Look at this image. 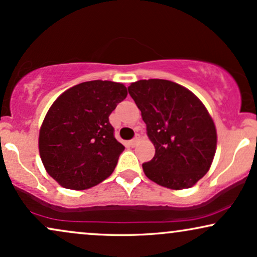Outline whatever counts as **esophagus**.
<instances>
[{"mask_svg": "<svg viewBox=\"0 0 257 257\" xmlns=\"http://www.w3.org/2000/svg\"><path fill=\"white\" fill-rule=\"evenodd\" d=\"M138 141H139V137H135L134 139H131L128 143H130V145H131V147H135V145L138 143Z\"/></svg>", "mask_w": 257, "mask_h": 257, "instance_id": "obj_1", "label": "esophagus"}]
</instances>
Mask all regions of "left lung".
Masks as SVG:
<instances>
[{"label": "left lung", "mask_w": 257, "mask_h": 257, "mask_svg": "<svg viewBox=\"0 0 257 257\" xmlns=\"http://www.w3.org/2000/svg\"><path fill=\"white\" fill-rule=\"evenodd\" d=\"M128 94L156 149L143 163L145 175L167 188L194 186L210 169L217 147L216 126L201 101L182 85L158 78L135 82Z\"/></svg>", "instance_id": "left-lung-1"}]
</instances>
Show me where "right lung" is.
Here are the masks:
<instances>
[{"instance_id": "1", "label": "right lung", "mask_w": 257, "mask_h": 257, "mask_svg": "<svg viewBox=\"0 0 257 257\" xmlns=\"http://www.w3.org/2000/svg\"><path fill=\"white\" fill-rule=\"evenodd\" d=\"M126 96L123 84L95 80L75 85L52 103L40 127L39 153L59 185L87 189L113 173L125 148L108 116Z\"/></svg>"}]
</instances>
